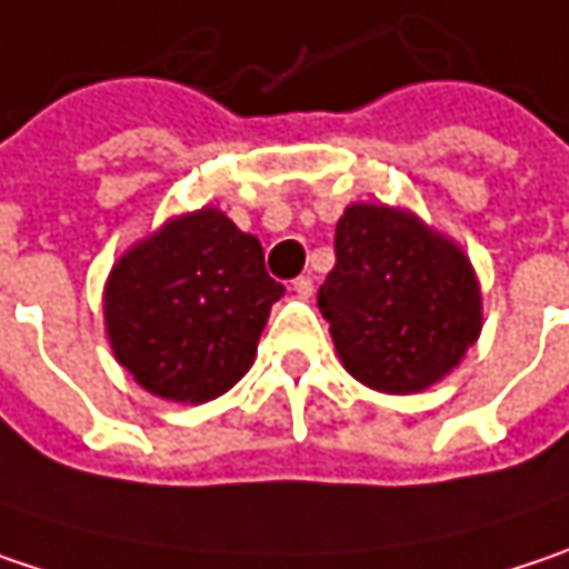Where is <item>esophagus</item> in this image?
Masks as SVG:
<instances>
[{
    "instance_id": "34e87169",
    "label": "esophagus",
    "mask_w": 569,
    "mask_h": 569,
    "mask_svg": "<svg viewBox=\"0 0 569 569\" xmlns=\"http://www.w3.org/2000/svg\"><path fill=\"white\" fill-rule=\"evenodd\" d=\"M295 295H298V298H310V295H313V278H310V274L295 278Z\"/></svg>"
}]
</instances>
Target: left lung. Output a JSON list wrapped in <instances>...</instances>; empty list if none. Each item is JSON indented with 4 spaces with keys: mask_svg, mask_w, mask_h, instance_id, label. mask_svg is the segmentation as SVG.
<instances>
[{
    "mask_svg": "<svg viewBox=\"0 0 569 569\" xmlns=\"http://www.w3.org/2000/svg\"><path fill=\"white\" fill-rule=\"evenodd\" d=\"M333 252L317 307L362 386L421 391L476 343L482 317L467 256L415 217L356 203L337 223Z\"/></svg>",
    "mask_w": 569,
    "mask_h": 569,
    "instance_id": "1",
    "label": "left lung"
}]
</instances>
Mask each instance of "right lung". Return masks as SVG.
<instances>
[{
    "instance_id": "right-lung-1",
    "label": "right lung",
    "mask_w": 569,
    "mask_h": 569,
    "mask_svg": "<svg viewBox=\"0 0 569 569\" xmlns=\"http://www.w3.org/2000/svg\"><path fill=\"white\" fill-rule=\"evenodd\" d=\"M281 295L259 239L220 210H200L119 259L106 284V330L139 386L200 405L249 372Z\"/></svg>"
}]
</instances>
